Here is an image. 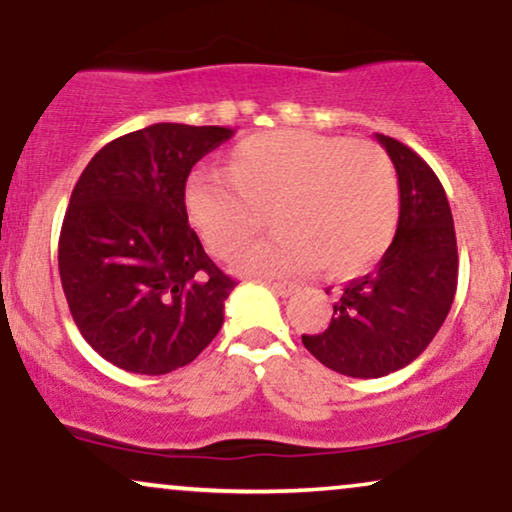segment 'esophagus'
<instances>
[{
	"label": "esophagus",
	"instance_id": "34e87169",
	"mask_svg": "<svg viewBox=\"0 0 512 512\" xmlns=\"http://www.w3.org/2000/svg\"><path fill=\"white\" fill-rule=\"evenodd\" d=\"M267 286L276 293V296H281V298H289L298 291V286L291 284V281H269Z\"/></svg>",
	"mask_w": 512,
	"mask_h": 512
}]
</instances>
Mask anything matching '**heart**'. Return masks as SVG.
I'll use <instances>...</instances> for the list:
<instances>
[{"instance_id":"1","label":"heart","mask_w":512,"mask_h":512,"mask_svg":"<svg viewBox=\"0 0 512 512\" xmlns=\"http://www.w3.org/2000/svg\"><path fill=\"white\" fill-rule=\"evenodd\" d=\"M185 207L223 260L236 257L276 207L279 236L238 260L240 272L293 276L322 267L334 276L366 272L390 248L399 221V180L373 142H349L305 129L243 139L226 173H197Z\"/></svg>"}]
</instances>
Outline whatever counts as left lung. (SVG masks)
I'll return each instance as SVG.
<instances>
[{
  "mask_svg": "<svg viewBox=\"0 0 512 512\" xmlns=\"http://www.w3.org/2000/svg\"><path fill=\"white\" fill-rule=\"evenodd\" d=\"M399 180L395 240L375 272L349 281L325 332L303 334L322 366L349 378H383L424 354L457 291V240L438 175L397 139L375 134Z\"/></svg>",
  "mask_w": 512,
  "mask_h": 512,
  "instance_id": "8db88e82",
  "label": "left lung"
}]
</instances>
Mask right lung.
<instances>
[{
	"label": "right lung",
	"instance_id": "right-lung-1",
	"mask_svg": "<svg viewBox=\"0 0 512 512\" xmlns=\"http://www.w3.org/2000/svg\"><path fill=\"white\" fill-rule=\"evenodd\" d=\"M231 137L228 127L156 122L105 144L74 185L57 252L62 289L79 332L113 366L170 373L219 334L236 281L187 223L185 182Z\"/></svg>",
	"mask_w": 512,
	"mask_h": 512
}]
</instances>
